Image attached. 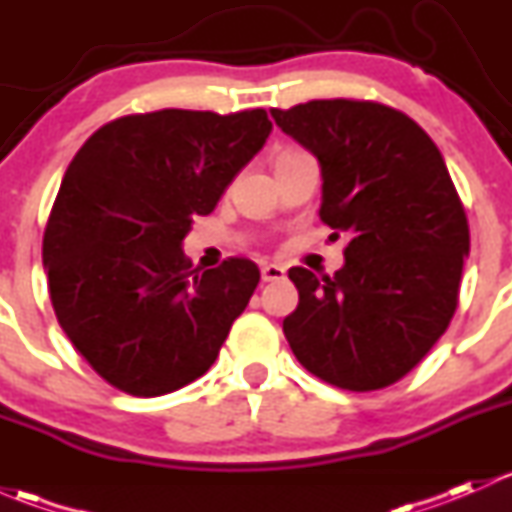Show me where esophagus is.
<instances>
[{
  "instance_id": "1",
  "label": "esophagus",
  "mask_w": 512,
  "mask_h": 512,
  "mask_svg": "<svg viewBox=\"0 0 512 512\" xmlns=\"http://www.w3.org/2000/svg\"><path fill=\"white\" fill-rule=\"evenodd\" d=\"M285 275L287 270L282 265H262V282H280Z\"/></svg>"
}]
</instances>
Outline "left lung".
I'll use <instances>...</instances> for the list:
<instances>
[{"mask_svg":"<svg viewBox=\"0 0 512 512\" xmlns=\"http://www.w3.org/2000/svg\"><path fill=\"white\" fill-rule=\"evenodd\" d=\"M322 165L319 218L347 232L344 267L319 280L292 267L299 304L282 322L299 364L327 384L374 391L428 354L458 307L466 210L428 133L376 101L272 108Z\"/></svg>","mask_w":512,"mask_h":512,"instance_id":"left-lung-1","label":"left lung"}]
</instances>
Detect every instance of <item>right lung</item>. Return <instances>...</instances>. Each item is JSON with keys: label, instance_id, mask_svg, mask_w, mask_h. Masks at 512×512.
I'll list each match as a JSON object with an SVG mask.
<instances>
[{"label": "right lung", "instance_id": "add662e5", "mask_svg": "<svg viewBox=\"0 0 512 512\" xmlns=\"http://www.w3.org/2000/svg\"><path fill=\"white\" fill-rule=\"evenodd\" d=\"M270 131L265 108H163L106 123L69 163L41 257L61 329L111 386L170 394L218 359L260 270L193 267L183 240Z\"/></svg>", "mask_w": 512, "mask_h": 512}]
</instances>
